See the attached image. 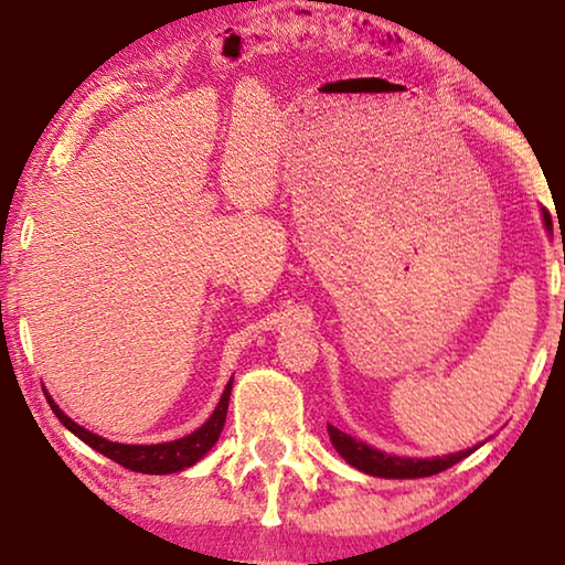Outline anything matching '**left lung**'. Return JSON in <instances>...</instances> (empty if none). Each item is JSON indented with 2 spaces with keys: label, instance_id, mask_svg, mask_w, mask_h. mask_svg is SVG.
Segmentation results:
<instances>
[{
  "label": "left lung",
  "instance_id": "8db88e82",
  "mask_svg": "<svg viewBox=\"0 0 565 565\" xmlns=\"http://www.w3.org/2000/svg\"><path fill=\"white\" fill-rule=\"evenodd\" d=\"M548 224H551V218H546V226ZM329 436H331L333 448H337V451L347 458L353 468H359V471L369 473V476H379V478L434 476V473L446 471V468H451L458 461H463V458L473 451V448H466V451H458V454L444 456V458H401V456H388L384 451H376V448L356 441V438H351L349 434L339 431V428L331 424H329Z\"/></svg>",
  "mask_w": 565,
  "mask_h": 565
}]
</instances>
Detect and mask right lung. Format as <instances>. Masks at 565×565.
Returning <instances> with one entry per match:
<instances>
[{
    "label": "right lung",
    "instance_id": "add662e5",
    "mask_svg": "<svg viewBox=\"0 0 565 565\" xmlns=\"http://www.w3.org/2000/svg\"><path fill=\"white\" fill-rule=\"evenodd\" d=\"M232 384H234V379L226 384L222 398H218V406L214 408V414L209 416V420L202 428H196L194 434H189L184 438H177V441L154 444V446H129V444L107 441V438H102L97 434L87 431V428H82L79 424H74V420L66 416L50 396H46V401H50L54 416L60 418L74 436H79L84 444H89L94 451L104 454L107 458H111L114 463L129 468V471L159 476V473H177V471H184V468H189V466H194L199 458H202L209 448L218 441V434H222L224 420H226Z\"/></svg>",
    "mask_w": 565,
    "mask_h": 565
}]
</instances>
